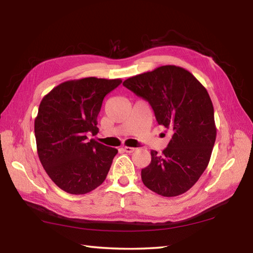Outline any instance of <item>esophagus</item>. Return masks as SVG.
I'll use <instances>...</instances> for the list:
<instances>
[{
	"mask_svg": "<svg viewBox=\"0 0 253 253\" xmlns=\"http://www.w3.org/2000/svg\"><path fill=\"white\" fill-rule=\"evenodd\" d=\"M124 151L127 153H132L133 151H136V148H131V147H124Z\"/></svg>",
	"mask_w": 253,
	"mask_h": 253,
	"instance_id": "1",
	"label": "esophagus"
}]
</instances>
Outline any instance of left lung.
<instances>
[{
	"instance_id": "1",
	"label": "left lung",
	"mask_w": 253,
	"mask_h": 253,
	"mask_svg": "<svg viewBox=\"0 0 253 253\" xmlns=\"http://www.w3.org/2000/svg\"><path fill=\"white\" fill-rule=\"evenodd\" d=\"M123 85L148 101L159 125L173 133L162 154L151 151V163L141 169L144 186L163 197L182 195L206 170L215 142L214 109L207 89L175 65L130 77Z\"/></svg>"
}]
</instances>
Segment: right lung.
I'll return each instance as SVG.
<instances>
[{"label": "right lung", "mask_w": 253, "mask_h": 253, "mask_svg": "<svg viewBox=\"0 0 253 253\" xmlns=\"http://www.w3.org/2000/svg\"><path fill=\"white\" fill-rule=\"evenodd\" d=\"M121 79L69 80L42 99L35 120L40 162L54 184L72 195H84L106 178L117 150L88 139L98 132L104 96Z\"/></svg>", "instance_id": "obj_1"}]
</instances>
